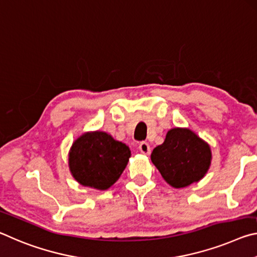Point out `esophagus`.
Masks as SVG:
<instances>
[{
  "label": "esophagus",
  "instance_id": "1",
  "mask_svg": "<svg viewBox=\"0 0 257 257\" xmlns=\"http://www.w3.org/2000/svg\"><path fill=\"white\" fill-rule=\"evenodd\" d=\"M139 149H140V151L142 154H145V155H149L150 154V146H149V144H147V142H141L140 145H139Z\"/></svg>",
  "mask_w": 257,
  "mask_h": 257
}]
</instances>
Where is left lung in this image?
<instances>
[{"label": "left lung", "instance_id": "obj_1", "mask_svg": "<svg viewBox=\"0 0 257 257\" xmlns=\"http://www.w3.org/2000/svg\"><path fill=\"white\" fill-rule=\"evenodd\" d=\"M211 158L209 146L188 128L168 131L164 144L151 154V162L174 188L187 187L203 179Z\"/></svg>", "mask_w": 257, "mask_h": 257}]
</instances>
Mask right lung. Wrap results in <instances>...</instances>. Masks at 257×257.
<instances>
[{
    "label": "right lung",
    "instance_id": "obj_1",
    "mask_svg": "<svg viewBox=\"0 0 257 257\" xmlns=\"http://www.w3.org/2000/svg\"><path fill=\"white\" fill-rule=\"evenodd\" d=\"M131 151L104 132L83 134L73 144L69 153V168L82 186L98 190L111 187L123 173Z\"/></svg>",
    "mask_w": 257,
    "mask_h": 257
}]
</instances>
